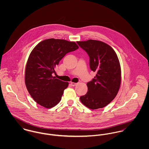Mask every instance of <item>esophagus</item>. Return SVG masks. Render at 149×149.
Returning <instances> with one entry per match:
<instances>
[{
	"mask_svg": "<svg viewBox=\"0 0 149 149\" xmlns=\"http://www.w3.org/2000/svg\"><path fill=\"white\" fill-rule=\"evenodd\" d=\"M70 85H72V86H75V85H77V83H73V82H70Z\"/></svg>",
	"mask_w": 149,
	"mask_h": 149,
	"instance_id": "esophagus-1",
	"label": "esophagus"
}]
</instances>
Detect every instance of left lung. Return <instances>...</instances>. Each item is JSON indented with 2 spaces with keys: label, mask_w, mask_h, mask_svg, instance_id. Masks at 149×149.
<instances>
[{
  "label": "left lung",
  "mask_w": 149,
  "mask_h": 149,
  "mask_svg": "<svg viewBox=\"0 0 149 149\" xmlns=\"http://www.w3.org/2000/svg\"><path fill=\"white\" fill-rule=\"evenodd\" d=\"M77 44L89 57L91 69L96 73L92 81L87 83L88 92L80 97L89 108H103L116 97L121 83V68L116 53L108 44L89 40Z\"/></svg>",
  "instance_id": "1"
}]
</instances>
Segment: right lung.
I'll use <instances>...</instances> for the list:
<instances>
[{"instance_id": "right-lung-1", "label": "right lung", "mask_w": 149, "mask_h": 149, "mask_svg": "<svg viewBox=\"0 0 149 149\" xmlns=\"http://www.w3.org/2000/svg\"><path fill=\"white\" fill-rule=\"evenodd\" d=\"M79 48L74 42L50 38L31 51L25 70V84L32 98L46 108L56 106L69 83L53 76L54 68L65 54Z\"/></svg>"}]
</instances>
